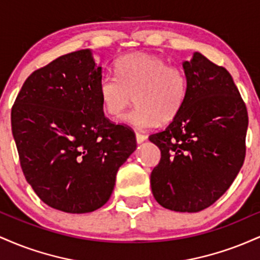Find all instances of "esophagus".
I'll list each match as a JSON object with an SVG mask.
<instances>
[{"label": "esophagus", "instance_id": "esophagus-1", "mask_svg": "<svg viewBox=\"0 0 260 260\" xmlns=\"http://www.w3.org/2000/svg\"><path fill=\"white\" fill-rule=\"evenodd\" d=\"M136 139H137V143L140 144V143H143L144 140H147V136L142 133H136Z\"/></svg>", "mask_w": 260, "mask_h": 260}]
</instances>
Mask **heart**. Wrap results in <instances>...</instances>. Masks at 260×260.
<instances>
[{
    "instance_id": "heart-1",
    "label": "heart",
    "mask_w": 260,
    "mask_h": 260,
    "mask_svg": "<svg viewBox=\"0 0 260 260\" xmlns=\"http://www.w3.org/2000/svg\"><path fill=\"white\" fill-rule=\"evenodd\" d=\"M116 77L105 76L99 83L104 110L112 118L124 115L132 100L136 109L124 117L131 126L145 129L159 122L175 120L186 101V73L157 56L134 53L115 64Z\"/></svg>"
}]
</instances>
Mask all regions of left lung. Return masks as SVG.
<instances>
[{"label":"left lung","mask_w":260,"mask_h":260,"mask_svg":"<svg viewBox=\"0 0 260 260\" xmlns=\"http://www.w3.org/2000/svg\"><path fill=\"white\" fill-rule=\"evenodd\" d=\"M183 70V107L165 129L149 136L161 151L150 184L161 207L197 213L214 204L242 168L248 113L226 68L194 52Z\"/></svg>","instance_id":"left-lung-1"}]
</instances>
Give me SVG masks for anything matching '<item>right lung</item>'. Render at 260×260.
<instances>
[{
    "label": "right lung",
    "mask_w": 260,
    "mask_h": 260,
    "mask_svg": "<svg viewBox=\"0 0 260 260\" xmlns=\"http://www.w3.org/2000/svg\"><path fill=\"white\" fill-rule=\"evenodd\" d=\"M101 67L89 49L34 71L12 106V133L25 180L45 204L71 214L109 201L136 134L105 117Z\"/></svg>",
    "instance_id": "add662e5"
}]
</instances>
